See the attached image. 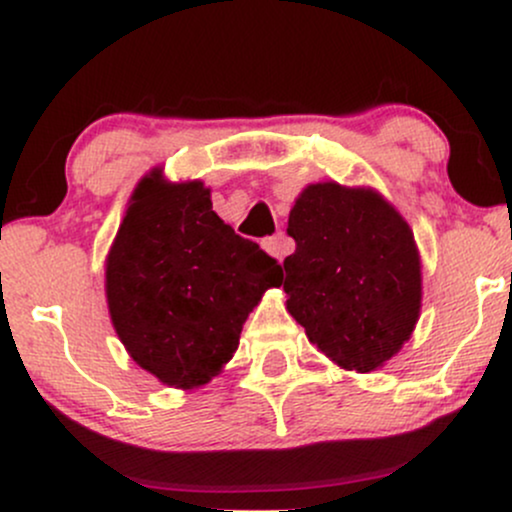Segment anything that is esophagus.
<instances>
[{"label":"esophagus","mask_w":512,"mask_h":512,"mask_svg":"<svg viewBox=\"0 0 512 512\" xmlns=\"http://www.w3.org/2000/svg\"><path fill=\"white\" fill-rule=\"evenodd\" d=\"M262 248L267 250L272 257H276V260H284V257L293 250V243H291V238L286 236V233L279 231V233H274L272 238H264Z\"/></svg>","instance_id":"1"}]
</instances>
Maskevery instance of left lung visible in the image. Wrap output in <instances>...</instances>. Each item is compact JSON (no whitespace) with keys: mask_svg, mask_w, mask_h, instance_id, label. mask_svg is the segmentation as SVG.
Wrapping results in <instances>:
<instances>
[{"mask_svg":"<svg viewBox=\"0 0 512 512\" xmlns=\"http://www.w3.org/2000/svg\"><path fill=\"white\" fill-rule=\"evenodd\" d=\"M286 310L337 366L370 373L402 349L421 310V260L399 211L370 187L317 182L289 214Z\"/></svg>","mask_w":512,"mask_h":512,"instance_id":"obj_1","label":"left lung"}]
</instances>
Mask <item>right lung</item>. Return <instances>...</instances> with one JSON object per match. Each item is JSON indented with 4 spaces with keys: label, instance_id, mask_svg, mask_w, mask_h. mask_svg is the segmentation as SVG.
Masks as SVG:
<instances>
[{
    "label": "right lung",
    "instance_id": "add662e5",
    "mask_svg": "<svg viewBox=\"0 0 512 512\" xmlns=\"http://www.w3.org/2000/svg\"><path fill=\"white\" fill-rule=\"evenodd\" d=\"M281 264L211 209L199 180L161 168L137 185L105 260V296L129 356L163 385L195 390L231 361Z\"/></svg>",
    "mask_w": 512,
    "mask_h": 512
}]
</instances>
